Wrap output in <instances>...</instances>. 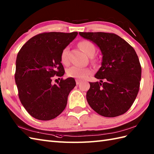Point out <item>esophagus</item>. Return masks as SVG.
<instances>
[{"label": "esophagus", "instance_id": "esophagus-1", "mask_svg": "<svg viewBox=\"0 0 154 154\" xmlns=\"http://www.w3.org/2000/svg\"><path fill=\"white\" fill-rule=\"evenodd\" d=\"M81 83V80H79V79H76V84L77 85H79V84H80Z\"/></svg>", "mask_w": 154, "mask_h": 154}]
</instances>
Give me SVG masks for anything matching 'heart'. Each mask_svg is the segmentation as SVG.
<instances>
[{
	"label": "heart",
	"mask_w": 154,
	"mask_h": 154,
	"mask_svg": "<svg viewBox=\"0 0 154 154\" xmlns=\"http://www.w3.org/2000/svg\"><path fill=\"white\" fill-rule=\"evenodd\" d=\"M79 46L82 49V50L87 55L91 56V55H94L95 52V47L92 42L88 40H84L79 43ZM69 48H65L61 51V61L64 65H67L69 62ZM67 73L69 77L77 78L79 79H85L89 75L92 73V70L89 68L81 67L78 66H73L68 69Z\"/></svg>",
	"instance_id": "1"
}]
</instances>
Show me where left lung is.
Instances as JSON below:
<instances>
[{
    "label": "left lung",
    "mask_w": 154,
    "mask_h": 154,
    "mask_svg": "<svg viewBox=\"0 0 154 154\" xmlns=\"http://www.w3.org/2000/svg\"><path fill=\"white\" fill-rule=\"evenodd\" d=\"M79 35L96 44L103 54L102 66L94 75L100 83H89L88 103L103 116L122 115L131 107L140 89L142 67L134 49L113 33L79 32Z\"/></svg>",
    "instance_id": "obj_1"
}]
</instances>
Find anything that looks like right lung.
Segmentation results:
<instances>
[{
    "label": "right lung",
    "mask_w": 154,
    "mask_h": 154,
    "mask_svg": "<svg viewBox=\"0 0 154 154\" xmlns=\"http://www.w3.org/2000/svg\"><path fill=\"white\" fill-rule=\"evenodd\" d=\"M77 32H44L34 35L21 48L16 61L15 82L20 100L30 115L50 120L63 112L70 91L76 85L73 77L53 85L55 75L65 73L62 50L76 38Z\"/></svg>",
    "instance_id": "add662e5"
}]
</instances>
